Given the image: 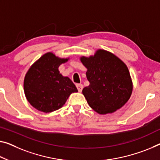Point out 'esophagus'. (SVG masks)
<instances>
[{
    "instance_id": "34e87169",
    "label": "esophagus",
    "mask_w": 160,
    "mask_h": 160,
    "mask_svg": "<svg viewBox=\"0 0 160 160\" xmlns=\"http://www.w3.org/2000/svg\"><path fill=\"white\" fill-rule=\"evenodd\" d=\"M77 87L78 88V91L79 92H81L83 89V85L82 84V83H77Z\"/></svg>"
}]
</instances>
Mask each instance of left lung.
<instances>
[{"mask_svg": "<svg viewBox=\"0 0 160 160\" xmlns=\"http://www.w3.org/2000/svg\"><path fill=\"white\" fill-rule=\"evenodd\" d=\"M80 61L87 68L89 82L82 94L93 110L100 114H111L128 102L133 83L124 61L104 49H98L88 57L81 56Z\"/></svg>", "mask_w": 160, "mask_h": 160, "instance_id": "left-lung-1", "label": "left lung"}]
</instances>
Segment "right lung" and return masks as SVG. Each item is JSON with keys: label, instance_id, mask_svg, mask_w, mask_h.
Returning <instances> with one entry per match:
<instances>
[{"label": "right lung", "instance_id": "right-lung-1", "mask_svg": "<svg viewBox=\"0 0 160 160\" xmlns=\"http://www.w3.org/2000/svg\"><path fill=\"white\" fill-rule=\"evenodd\" d=\"M69 58H60L48 52L33 63L26 73L24 93L28 102L38 111L49 113L65 104L72 93L78 90L72 81L58 71Z\"/></svg>", "mask_w": 160, "mask_h": 160}]
</instances>
